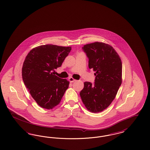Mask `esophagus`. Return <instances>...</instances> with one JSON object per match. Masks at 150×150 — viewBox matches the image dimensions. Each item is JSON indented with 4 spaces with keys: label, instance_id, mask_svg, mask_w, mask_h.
<instances>
[{
    "label": "esophagus",
    "instance_id": "obj_1",
    "mask_svg": "<svg viewBox=\"0 0 150 150\" xmlns=\"http://www.w3.org/2000/svg\"><path fill=\"white\" fill-rule=\"evenodd\" d=\"M69 81H70V83H73V82H74V81H76V80L74 79V78H72V77H70V78H69Z\"/></svg>",
    "mask_w": 150,
    "mask_h": 150
}]
</instances>
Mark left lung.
<instances>
[{"label":"left lung","mask_w":150,"mask_h":150,"mask_svg":"<svg viewBox=\"0 0 150 150\" xmlns=\"http://www.w3.org/2000/svg\"><path fill=\"white\" fill-rule=\"evenodd\" d=\"M83 50L89 58V67L95 71L94 85L85 82L80 96L86 108L99 113L113 102L122 82V64L120 56L107 43L85 45Z\"/></svg>","instance_id":"obj_1"}]
</instances>
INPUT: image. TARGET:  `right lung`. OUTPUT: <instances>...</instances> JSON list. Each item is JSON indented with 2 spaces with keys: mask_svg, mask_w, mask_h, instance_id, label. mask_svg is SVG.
Masks as SVG:
<instances>
[{
  "mask_svg": "<svg viewBox=\"0 0 150 150\" xmlns=\"http://www.w3.org/2000/svg\"><path fill=\"white\" fill-rule=\"evenodd\" d=\"M71 50L48 44L33 48L27 55L22 70L23 80L41 107L51 109L57 106L69 88V81L52 71L61 66Z\"/></svg>",
  "mask_w": 150,
  "mask_h": 150,
  "instance_id": "1",
  "label": "right lung"
}]
</instances>
